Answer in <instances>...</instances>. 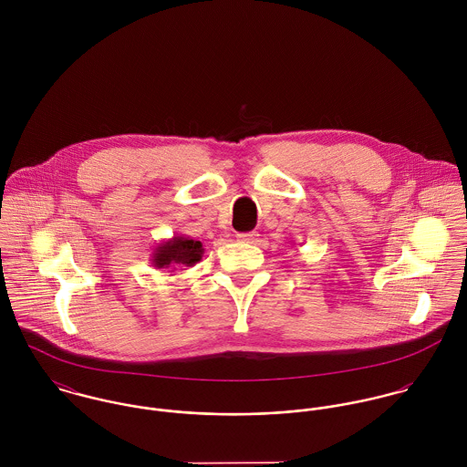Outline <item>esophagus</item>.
<instances>
[{
    "label": "esophagus",
    "instance_id": "1",
    "mask_svg": "<svg viewBox=\"0 0 467 467\" xmlns=\"http://www.w3.org/2000/svg\"><path fill=\"white\" fill-rule=\"evenodd\" d=\"M237 237H239V241H243V243H255V241H257V237H259V234H255V232H248V234H239Z\"/></svg>",
    "mask_w": 467,
    "mask_h": 467
}]
</instances>
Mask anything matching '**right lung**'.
Segmentation results:
<instances>
[{
    "label": "right lung",
    "instance_id": "right-lung-1",
    "mask_svg": "<svg viewBox=\"0 0 467 467\" xmlns=\"http://www.w3.org/2000/svg\"><path fill=\"white\" fill-rule=\"evenodd\" d=\"M204 254L201 241L187 235H174L160 243L150 254V265L158 269H176V266H194Z\"/></svg>",
    "mask_w": 467,
    "mask_h": 467
}]
</instances>
